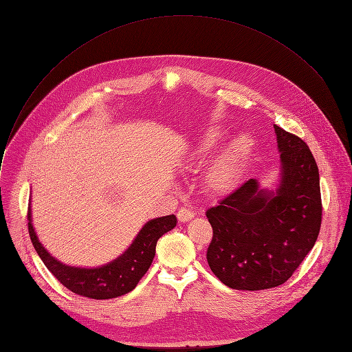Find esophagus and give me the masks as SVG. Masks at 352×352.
I'll use <instances>...</instances> for the list:
<instances>
[{"label":"esophagus","mask_w":352,"mask_h":352,"mask_svg":"<svg viewBox=\"0 0 352 352\" xmlns=\"http://www.w3.org/2000/svg\"><path fill=\"white\" fill-rule=\"evenodd\" d=\"M177 217H178V220H179L181 223H186V221H189L190 219H193V212L189 210V209H186V208H181V209L178 210V213H177Z\"/></svg>","instance_id":"esophagus-1"}]
</instances>
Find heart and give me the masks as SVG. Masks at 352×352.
Instances as JSON below:
<instances>
[{"instance_id":"1","label":"heart","mask_w":352,"mask_h":352,"mask_svg":"<svg viewBox=\"0 0 352 352\" xmlns=\"http://www.w3.org/2000/svg\"><path fill=\"white\" fill-rule=\"evenodd\" d=\"M226 135L227 132L221 126H209L200 132L189 148L188 160L192 164L209 162ZM252 150L254 140L248 133H239L230 140L206 171L205 182L208 189L216 195H228L235 190L243 178Z\"/></svg>"}]
</instances>
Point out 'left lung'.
<instances>
[{"mask_svg": "<svg viewBox=\"0 0 352 352\" xmlns=\"http://www.w3.org/2000/svg\"><path fill=\"white\" fill-rule=\"evenodd\" d=\"M280 175L274 189L249 179L206 212L213 228L208 263L227 287L284 284L314 248L322 223L319 170L308 144L274 125Z\"/></svg>", "mask_w": 352, "mask_h": 352, "instance_id": "obj_1", "label": "left lung"}]
</instances>
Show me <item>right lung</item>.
Instances as JSON below:
<instances>
[{
  "instance_id": "right-lung-1",
  "label": "right lung",
  "mask_w": 352,
  "mask_h": 352,
  "mask_svg": "<svg viewBox=\"0 0 352 352\" xmlns=\"http://www.w3.org/2000/svg\"><path fill=\"white\" fill-rule=\"evenodd\" d=\"M28 220L32 243L45 267L69 291L91 299H111L132 291L152 265L159 238L177 226L174 214L148 220L114 261L97 267H76L60 262L41 245L32 223V209Z\"/></svg>"
}]
</instances>
